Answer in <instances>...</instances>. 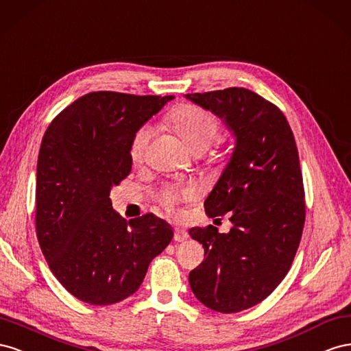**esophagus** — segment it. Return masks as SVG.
<instances>
[{
    "label": "esophagus",
    "instance_id": "34e87169",
    "mask_svg": "<svg viewBox=\"0 0 351 351\" xmlns=\"http://www.w3.org/2000/svg\"><path fill=\"white\" fill-rule=\"evenodd\" d=\"M188 232L185 231V229H182V228H175V235H173V238H175V241H178V243H182V241H185V239H188Z\"/></svg>",
    "mask_w": 351,
    "mask_h": 351
}]
</instances>
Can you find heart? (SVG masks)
<instances>
[{
    "label": "heart",
    "instance_id": "b5f03b06",
    "mask_svg": "<svg viewBox=\"0 0 351 351\" xmlns=\"http://www.w3.org/2000/svg\"><path fill=\"white\" fill-rule=\"evenodd\" d=\"M169 125L182 143L188 147L189 152H206L215 141L217 135V120L216 117L206 112V110L195 106H181L175 108L169 114ZM149 128L143 126L138 129L131 143V157L135 163L141 162L149 141ZM195 197L194 188L167 186L160 194V202L170 213L176 212V206L182 199H191Z\"/></svg>",
    "mask_w": 351,
    "mask_h": 351
}]
</instances>
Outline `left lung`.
<instances>
[{
  "instance_id": "left-lung-1",
  "label": "left lung",
  "mask_w": 351,
  "mask_h": 351,
  "mask_svg": "<svg viewBox=\"0 0 351 351\" xmlns=\"http://www.w3.org/2000/svg\"><path fill=\"white\" fill-rule=\"evenodd\" d=\"M188 99L220 117L235 136L231 160L204 202L208 217L229 213L231 231L191 228L204 260L189 272L194 295L220 313L258 304L281 284L302 239L306 203L291 128L275 104L245 88Z\"/></svg>"
}]
</instances>
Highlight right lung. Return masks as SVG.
I'll return each mask as SVG.
<instances>
[{"label": "right lung", "mask_w": 351, "mask_h": 351, "mask_svg": "<svg viewBox=\"0 0 351 351\" xmlns=\"http://www.w3.org/2000/svg\"><path fill=\"white\" fill-rule=\"evenodd\" d=\"M173 95L89 93L58 113L36 166L35 223L54 276L84 303L107 306L132 295L148 265L173 238L166 220H126L110 191L131 173L136 131Z\"/></svg>", "instance_id": "add662e5"}]
</instances>
